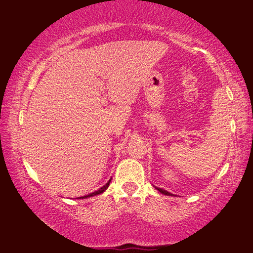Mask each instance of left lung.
I'll return each mask as SVG.
<instances>
[{"mask_svg": "<svg viewBox=\"0 0 253 253\" xmlns=\"http://www.w3.org/2000/svg\"><path fill=\"white\" fill-rule=\"evenodd\" d=\"M156 188H157L158 191L160 192V193H163V194H165V195H172V194L170 193V192H167L166 190H163V188H159V187H156Z\"/></svg>", "mask_w": 253, "mask_h": 253, "instance_id": "obj_1", "label": "left lung"}]
</instances>
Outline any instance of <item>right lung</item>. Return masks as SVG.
<instances>
[{"label":"right lung","instance_id":"add662e5","mask_svg":"<svg viewBox=\"0 0 253 253\" xmlns=\"http://www.w3.org/2000/svg\"><path fill=\"white\" fill-rule=\"evenodd\" d=\"M110 182H111V179H109V182L105 184V185H103L102 187L101 188H99V190L97 191H95V192H93V193H89V194H87V195H85V197H81V198H78V199H86V198H89V197H94V195H97V194H101V193H103V192L107 190V188L109 187V185H110Z\"/></svg>","mask_w":253,"mask_h":253}]
</instances>
